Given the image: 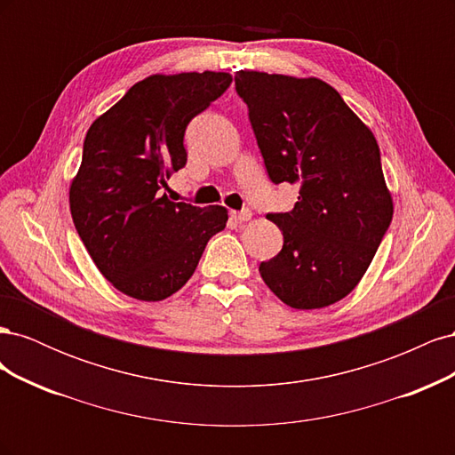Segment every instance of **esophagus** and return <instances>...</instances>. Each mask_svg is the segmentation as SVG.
Returning <instances> with one entry per match:
<instances>
[{
    "mask_svg": "<svg viewBox=\"0 0 455 455\" xmlns=\"http://www.w3.org/2000/svg\"><path fill=\"white\" fill-rule=\"evenodd\" d=\"M231 220H235V222H249V220L252 218V212L249 209L244 211H231Z\"/></svg>",
    "mask_w": 455,
    "mask_h": 455,
    "instance_id": "1",
    "label": "esophagus"
}]
</instances>
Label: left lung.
<instances>
[{
	"instance_id": "8db88e82",
	"label": "left lung",
	"mask_w": 455,
	"mask_h": 455,
	"mask_svg": "<svg viewBox=\"0 0 455 455\" xmlns=\"http://www.w3.org/2000/svg\"><path fill=\"white\" fill-rule=\"evenodd\" d=\"M235 89L271 182L299 186L291 212L267 214L284 243L261 279L294 309L332 306L359 284L393 218L374 134L316 77L241 70Z\"/></svg>"
}]
</instances>
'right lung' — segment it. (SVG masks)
I'll return each instance as SVG.
<instances>
[{"label": "right lung", "instance_id": "obj_1", "mask_svg": "<svg viewBox=\"0 0 455 455\" xmlns=\"http://www.w3.org/2000/svg\"><path fill=\"white\" fill-rule=\"evenodd\" d=\"M229 85L226 72L149 76L87 131L70 211L96 267L119 292L142 301L172 296L226 228L224 206L172 203L161 189L188 161V123Z\"/></svg>", "mask_w": 455, "mask_h": 455}]
</instances>
